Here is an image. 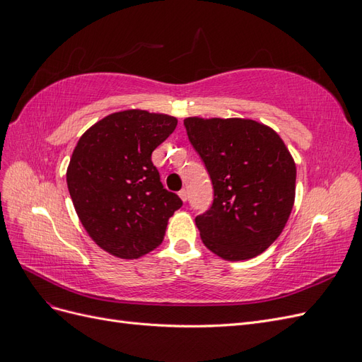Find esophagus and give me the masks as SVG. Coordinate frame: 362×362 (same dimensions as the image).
Listing matches in <instances>:
<instances>
[{"mask_svg":"<svg viewBox=\"0 0 362 362\" xmlns=\"http://www.w3.org/2000/svg\"><path fill=\"white\" fill-rule=\"evenodd\" d=\"M178 196L182 199V202H185V201L189 199V193H187V190H185V189L180 190V192H178Z\"/></svg>","mask_w":362,"mask_h":362,"instance_id":"34e87169","label":"esophagus"}]
</instances>
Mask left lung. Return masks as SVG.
<instances>
[{"mask_svg":"<svg viewBox=\"0 0 362 362\" xmlns=\"http://www.w3.org/2000/svg\"><path fill=\"white\" fill-rule=\"evenodd\" d=\"M184 127L214 189L210 210L194 218L204 245L228 261L262 254L294 204L296 164L286 144L252 119L187 117Z\"/></svg>","mask_w":362,"mask_h":362,"instance_id":"1","label":"left lung"}]
</instances>
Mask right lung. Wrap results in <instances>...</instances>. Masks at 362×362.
<instances>
[{
	"label": "right lung",
	"mask_w": 362,
	"mask_h": 362,
	"mask_svg": "<svg viewBox=\"0 0 362 362\" xmlns=\"http://www.w3.org/2000/svg\"><path fill=\"white\" fill-rule=\"evenodd\" d=\"M177 124L169 115L124 110L98 120L76 144L69 194L87 234L108 254L134 259L154 250L182 205L151 160Z\"/></svg>",
	"instance_id": "add662e5"
}]
</instances>
